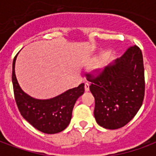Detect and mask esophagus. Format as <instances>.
<instances>
[{"mask_svg":"<svg viewBox=\"0 0 156 156\" xmlns=\"http://www.w3.org/2000/svg\"><path fill=\"white\" fill-rule=\"evenodd\" d=\"M84 89H85V91H86V92L89 90V83H85Z\"/></svg>","mask_w":156,"mask_h":156,"instance_id":"1","label":"esophagus"}]
</instances>
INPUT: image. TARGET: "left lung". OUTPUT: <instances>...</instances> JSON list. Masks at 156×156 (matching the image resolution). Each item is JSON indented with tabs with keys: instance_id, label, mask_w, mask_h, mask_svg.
Listing matches in <instances>:
<instances>
[{
	"instance_id": "obj_1",
	"label": "left lung",
	"mask_w": 156,
	"mask_h": 156,
	"mask_svg": "<svg viewBox=\"0 0 156 156\" xmlns=\"http://www.w3.org/2000/svg\"><path fill=\"white\" fill-rule=\"evenodd\" d=\"M95 99L94 118L100 126L116 129L127 124L140 108L144 97L142 51L132 46L103 70L88 73Z\"/></svg>"
}]
</instances>
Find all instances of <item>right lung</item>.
<instances>
[{
	"label": "right lung",
	"mask_w": 156,
	"mask_h": 156,
	"mask_svg": "<svg viewBox=\"0 0 156 156\" xmlns=\"http://www.w3.org/2000/svg\"><path fill=\"white\" fill-rule=\"evenodd\" d=\"M16 55L12 64V84L15 100L22 117L45 134L61 132L70 123L75 103L83 92L84 83L50 99H36L20 88L15 74Z\"/></svg>",
	"instance_id": "1"
}]
</instances>
